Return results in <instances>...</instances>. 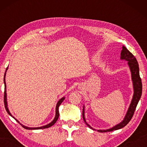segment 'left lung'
<instances>
[{
	"instance_id": "obj_1",
	"label": "left lung",
	"mask_w": 147,
	"mask_h": 147,
	"mask_svg": "<svg viewBox=\"0 0 147 147\" xmlns=\"http://www.w3.org/2000/svg\"><path fill=\"white\" fill-rule=\"evenodd\" d=\"M121 59L128 61V64H129L130 69L131 71V77H132V80L133 83V88H134V95L132 101H131V105L129 106V110L127 111L125 117H124V120L122 121L120 124H117L112 129H108V130H98L99 132L101 133H105L107 131H113L114 130L120 129L124 127L126 124L131 121V118L133 117V114H134L135 111H136V106H137L138 102H139L140 99L142 95V80L140 77V72H139V65L137 61L136 57L133 55L131 52H130L129 50L126 49V47L123 46L122 50L121 52ZM82 116H83V119L87 126L90 129H92L91 126L88 124L85 120V117H84V110L83 109V112H82ZM95 130V129H93Z\"/></svg>"
}]
</instances>
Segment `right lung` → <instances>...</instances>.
Here are the masks:
<instances>
[{
    "instance_id": "add662e5",
    "label": "right lung",
    "mask_w": 147,
    "mask_h": 147,
    "mask_svg": "<svg viewBox=\"0 0 147 147\" xmlns=\"http://www.w3.org/2000/svg\"><path fill=\"white\" fill-rule=\"evenodd\" d=\"M7 69H6V70H7ZM5 73H6V72H5ZM5 75H4V83H5V92H4V104H5V109H6V111H7V113L9 115H11V116H12L11 115V113H9V110H8V108H7V97H6V84H5ZM64 97H63V98H61L60 99L59 101L58 102V103H57V106H56V115H55V119H54V120L52 121V122H51V123H50V124H48V125H46V126H41V127H37V128H29V127H27V126H23L21 124H21V126H23V128H24V129H28V130H36V129H47V128H49V127H50V126H52V125H53V124H55V123H56V122L57 121V119H58V118H59V106H60V104H61L62 103V102H63V101L64 100ZM17 121V122H18V120H16Z\"/></svg>"
}]
</instances>
